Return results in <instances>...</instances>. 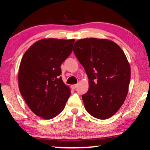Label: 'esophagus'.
I'll list each match as a JSON object with an SVG mask.
<instances>
[{"instance_id":"1","label":"esophagus","mask_w":150,"mask_h":150,"mask_svg":"<svg viewBox=\"0 0 150 150\" xmlns=\"http://www.w3.org/2000/svg\"><path fill=\"white\" fill-rule=\"evenodd\" d=\"M76 87H77V85H71V88L72 89H75Z\"/></svg>"}]
</instances>
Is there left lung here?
Instances as JSON below:
<instances>
[{
  "mask_svg": "<svg viewBox=\"0 0 150 150\" xmlns=\"http://www.w3.org/2000/svg\"><path fill=\"white\" fill-rule=\"evenodd\" d=\"M75 56L89 79V90L82 96L87 111L106 120L114 115L126 100L130 67L124 52L112 41L86 38L75 42Z\"/></svg>",
  "mask_w": 150,
  "mask_h": 150,
  "instance_id": "obj_1",
  "label": "left lung"
}]
</instances>
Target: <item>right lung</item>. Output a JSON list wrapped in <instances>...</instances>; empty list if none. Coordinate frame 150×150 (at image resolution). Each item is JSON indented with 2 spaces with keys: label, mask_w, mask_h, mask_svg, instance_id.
Masks as SVG:
<instances>
[{
  "label": "right lung",
  "mask_w": 150,
  "mask_h": 150,
  "mask_svg": "<svg viewBox=\"0 0 150 150\" xmlns=\"http://www.w3.org/2000/svg\"><path fill=\"white\" fill-rule=\"evenodd\" d=\"M74 39H44L34 43L20 65V93L36 115L49 120L60 113L70 96L61 79V65L72 52Z\"/></svg>",
  "instance_id": "1"
}]
</instances>
